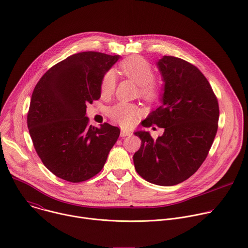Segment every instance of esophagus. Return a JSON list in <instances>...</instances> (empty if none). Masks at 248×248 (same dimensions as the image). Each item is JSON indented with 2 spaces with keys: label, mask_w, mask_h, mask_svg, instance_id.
<instances>
[{
  "label": "esophagus",
  "mask_w": 248,
  "mask_h": 248,
  "mask_svg": "<svg viewBox=\"0 0 248 248\" xmlns=\"http://www.w3.org/2000/svg\"><path fill=\"white\" fill-rule=\"evenodd\" d=\"M132 132L130 130H127V129H124V128H122L121 129V135L124 137V136H128V135H131Z\"/></svg>",
  "instance_id": "obj_1"
}]
</instances>
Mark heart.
I'll return each instance as SVG.
<instances>
[{"label":"heart","mask_w":248,"mask_h":248,"mask_svg":"<svg viewBox=\"0 0 248 248\" xmlns=\"http://www.w3.org/2000/svg\"><path fill=\"white\" fill-rule=\"evenodd\" d=\"M120 72L138 85L139 95L147 100H153L160 93V85L154 78V70L151 64L143 58L132 56L122 62ZM116 87V77L114 72L109 70L101 80L102 95H110ZM140 110L134 104L120 102L109 109L110 118L124 127L133 126L140 115Z\"/></svg>","instance_id":"heart-1"}]
</instances>
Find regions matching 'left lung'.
I'll list each match as a JSON object with an SVG mask.
<instances>
[{"mask_svg": "<svg viewBox=\"0 0 248 248\" xmlns=\"http://www.w3.org/2000/svg\"><path fill=\"white\" fill-rule=\"evenodd\" d=\"M157 66L164 81L161 106L142 125L156 124L164 133L154 140L148 131H136L141 146L133 155V163L145 181L170 186L190 178L206 159L218 129L219 105L195 65L164 56Z\"/></svg>", "mask_w": 248, "mask_h": 248, "instance_id": "8db88e82", "label": "left lung"}]
</instances>
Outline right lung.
Here are the masks:
<instances>
[{
    "mask_svg": "<svg viewBox=\"0 0 248 248\" xmlns=\"http://www.w3.org/2000/svg\"><path fill=\"white\" fill-rule=\"evenodd\" d=\"M121 57L82 52L52 66L35 86L27 126L44 166L58 178L80 183L104 167L120 136L107 123L88 124L86 105L101 97L103 76Z\"/></svg>",
    "mask_w": 248,
    "mask_h": 248,
    "instance_id": "add662e5",
    "label": "right lung"
}]
</instances>
